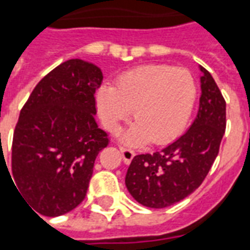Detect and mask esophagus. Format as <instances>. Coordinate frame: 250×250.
<instances>
[{
	"instance_id": "1",
	"label": "esophagus",
	"mask_w": 250,
	"mask_h": 250,
	"mask_svg": "<svg viewBox=\"0 0 250 250\" xmlns=\"http://www.w3.org/2000/svg\"><path fill=\"white\" fill-rule=\"evenodd\" d=\"M121 149V153H122V157H123V161L125 164H129L132 161L133 156H135V152L132 149H129V148H125V146H121L119 148Z\"/></svg>"
}]
</instances>
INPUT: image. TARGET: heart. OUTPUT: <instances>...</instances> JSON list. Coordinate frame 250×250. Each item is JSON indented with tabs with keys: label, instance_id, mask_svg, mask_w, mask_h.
<instances>
[{
	"label": "heart",
	"instance_id": "obj_1",
	"mask_svg": "<svg viewBox=\"0 0 250 250\" xmlns=\"http://www.w3.org/2000/svg\"><path fill=\"white\" fill-rule=\"evenodd\" d=\"M197 91L193 74L185 68L144 65L121 76L117 86L102 85L97 91V108L110 132H115L133 110L136 122L125 132V142L163 144L188 123Z\"/></svg>",
	"mask_w": 250,
	"mask_h": 250
}]
</instances>
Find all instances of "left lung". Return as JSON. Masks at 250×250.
Wrapping results in <instances>:
<instances>
[{
	"label": "left lung",
	"instance_id": "1",
	"mask_svg": "<svg viewBox=\"0 0 250 250\" xmlns=\"http://www.w3.org/2000/svg\"><path fill=\"white\" fill-rule=\"evenodd\" d=\"M199 110L191 127L160 152L135 156L125 186L140 205L165 208L195 191L208 174L226 131V101L201 66Z\"/></svg>",
	"mask_w": 250,
	"mask_h": 250
}]
</instances>
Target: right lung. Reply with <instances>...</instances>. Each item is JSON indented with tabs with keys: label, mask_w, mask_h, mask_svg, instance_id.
Instances as JSON below:
<instances>
[{
	"label": "right lung",
	"mask_w": 250,
	"mask_h": 250,
	"mask_svg": "<svg viewBox=\"0 0 250 250\" xmlns=\"http://www.w3.org/2000/svg\"><path fill=\"white\" fill-rule=\"evenodd\" d=\"M102 80L98 66L70 59L38 83L21 110L11 181L44 216L66 214L85 199L95 159L108 146V135L94 119Z\"/></svg>",
	"instance_id": "obj_1"
}]
</instances>
